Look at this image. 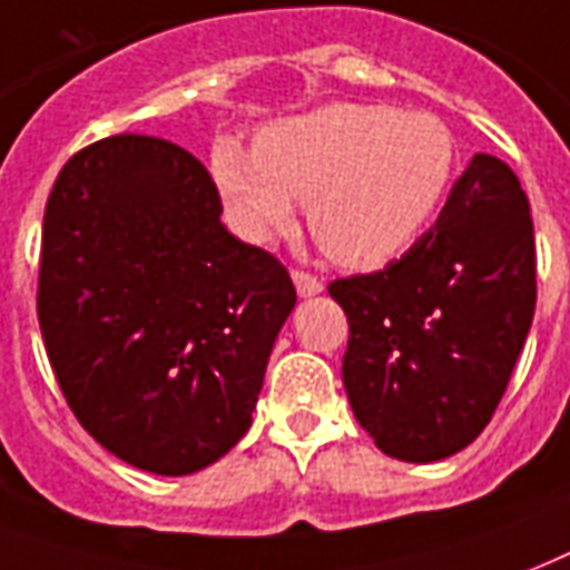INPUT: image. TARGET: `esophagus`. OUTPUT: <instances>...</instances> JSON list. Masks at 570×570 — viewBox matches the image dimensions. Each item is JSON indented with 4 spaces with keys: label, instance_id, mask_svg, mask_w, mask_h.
Here are the masks:
<instances>
[{
    "label": "esophagus",
    "instance_id": "34e87169",
    "mask_svg": "<svg viewBox=\"0 0 570 570\" xmlns=\"http://www.w3.org/2000/svg\"><path fill=\"white\" fill-rule=\"evenodd\" d=\"M293 284L295 289H298V295H316L323 293V281L316 275H311V272H304V268H293Z\"/></svg>",
    "mask_w": 570,
    "mask_h": 570
}]
</instances>
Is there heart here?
<instances>
[{
	"instance_id": "1",
	"label": "heart",
	"mask_w": 570,
	"mask_h": 570,
	"mask_svg": "<svg viewBox=\"0 0 570 570\" xmlns=\"http://www.w3.org/2000/svg\"><path fill=\"white\" fill-rule=\"evenodd\" d=\"M458 160V137L436 112L328 104L266 128L254 151L220 142L212 173L242 236L284 233L295 203H307L325 256L367 272L419 242L449 197Z\"/></svg>"
}]
</instances>
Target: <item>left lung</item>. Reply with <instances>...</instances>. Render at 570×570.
<instances>
[{
  "instance_id": "left-lung-1",
  "label": "left lung",
  "mask_w": 570,
  "mask_h": 570,
  "mask_svg": "<svg viewBox=\"0 0 570 570\" xmlns=\"http://www.w3.org/2000/svg\"><path fill=\"white\" fill-rule=\"evenodd\" d=\"M343 389L376 449L433 463L488 428L535 316V229L514 169L475 155L436 224L389 266L337 277Z\"/></svg>"
}]
</instances>
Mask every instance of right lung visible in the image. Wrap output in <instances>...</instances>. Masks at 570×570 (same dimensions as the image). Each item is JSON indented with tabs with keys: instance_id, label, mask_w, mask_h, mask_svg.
I'll list each match as a JSON object with an SVG mask.
<instances>
[{
	"instance_id": "obj_1",
	"label": "right lung",
	"mask_w": 570,
	"mask_h": 570,
	"mask_svg": "<svg viewBox=\"0 0 570 570\" xmlns=\"http://www.w3.org/2000/svg\"><path fill=\"white\" fill-rule=\"evenodd\" d=\"M190 151L142 134L86 146L43 208L38 323L56 382L95 442L190 475L250 428L295 304L281 259L220 224Z\"/></svg>"
}]
</instances>
